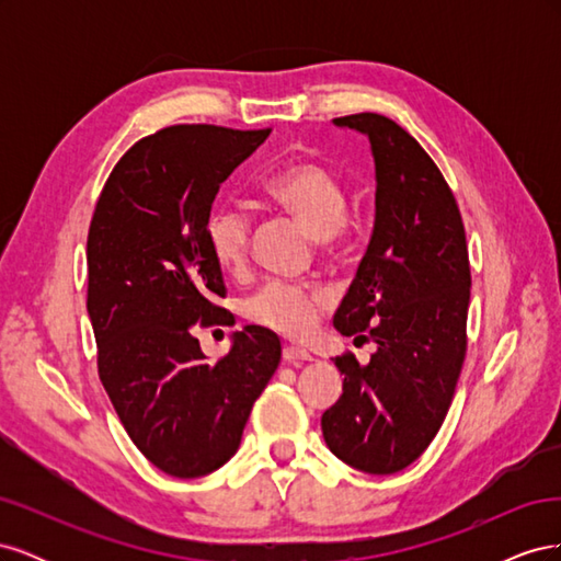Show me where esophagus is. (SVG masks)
<instances>
[{
  "label": "esophagus",
  "mask_w": 561,
  "mask_h": 561,
  "mask_svg": "<svg viewBox=\"0 0 561 561\" xmlns=\"http://www.w3.org/2000/svg\"><path fill=\"white\" fill-rule=\"evenodd\" d=\"M283 360L285 363H295V365H299V363H309L311 360V355L304 351V348H299V346H293V344H285L283 346Z\"/></svg>",
  "instance_id": "obj_1"
}]
</instances>
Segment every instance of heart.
<instances>
[{
    "label": "heart",
    "instance_id": "b5f03b06",
    "mask_svg": "<svg viewBox=\"0 0 561 561\" xmlns=\"http://www.w3.org/2000/svg\"><path fill=\"white\" fill-rule=\"evenodd\" d=\"M260 201L307 227L325 252L336 254L348 248V190L330 165L316 159L285 163L260 182ZM203 236L219 268L233 276L243 274L252 239V219L243 206L217 203L206 217ZM328 304L330 293L325 287L271 280L245 299L243 316L254 325L299 339L316 328Z\"/></svg>",
    "mask_w": 561,
    "mask_h": 561
}]
</instances>
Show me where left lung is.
Here are the masks:
<instances>
[{
  "mask_svg": "<svg viewBox=\"0 0 561 561\" xmlns=\"http://www.w3.org/2000/svg\"><path fill=\"white\" fill-rule=\"evenodd\" d=\"M365 133L377 163V219L334 328L375 342L367 365L336 355L344 393L322 437L344 463L390 474L428 449L466 360L470 262L461 210L445 175L393 118H334ZM366 334L363 335L362 332Z\"/></svg>",
  "mask_w": 561,
  "mask_h": 561,
  "instance_id": "obj_1",
  "label": "left lung"
}]
</instances>
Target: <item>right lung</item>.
Wrapping results in <instances>:
<instances>
[{
	"label": "right lung",
	"instance_id": "1",
	"mask_svg": "<svg viewBox=\"0 0 561 561\" xmlns=\"http://www.w3.org/2000/svg\"><path fill=\"white\" fill-rule=\"evenodd\" d=\"M268 133L161 128L116 161L93 210L87 309L98 377L135 447L173 478L229 461L280 363V339L257 325L236 332L217 363L194 336L196 328L233 325L217 307L227 287L203 227L219 184Z\"/></svg>",
	"mask_w": 561,
	"mask_h": 561
}]
</instances>
